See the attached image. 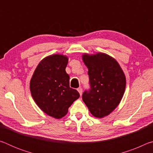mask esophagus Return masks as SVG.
Here are the masks:
<instances>
[{
  "label": "esophagus",
  "instance_id": "esophagus-1",
  "mask_svg": "<svg viewBox=\"0 0 153 153\" xmlns=\"http://www.w3.org/2000/svg\"><path fill=\"white\" fill-rule=\"evenodd\" d=\"M77 91H78V92L79 93L80 96H82V88L81 87H79V88H77Z\"/></svg>",
  "mask_w": 153,
  "mask_h": 153
}]
</instances>
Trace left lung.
Returning a JSON list of instances; mask_svg holds the SVG:
<instances>
[{
  "mask_svg": "<svg viewBox=\"0 0 153 153\" xmlns=\"http://www.w3.org/2000/svg\"><path fill=\"white\" fill-rule=\"evenodd\" d=\"M82 60L88 69L90 89L82 99L93 116L102 118L120 104L126 90L125 74L118 62L105 53H85Z\"/></svg>",
  "mask_w": 153,
  "mask_h": 153,
  "instance_id": "1",
  "label": "left lung"
}]
</instances>
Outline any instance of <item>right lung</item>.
<instances>
[{"mask_svg":"<svg viewBox=\"0 0 153 153\" xmlns=\"http://www.w3.org/2000/svg\"><path fill=\"white\" fill-rule=\"evenodd\" d=\"M67 63L65 55L46 56L38 65L30 80V92L36 105L55 119L66 115L69 107L79 97V92L69 87Z\"/></svg>","mask_w":153,"mask_h":153,"instance_id":"right-lung-1","label":"right lung"}]
</instances>
